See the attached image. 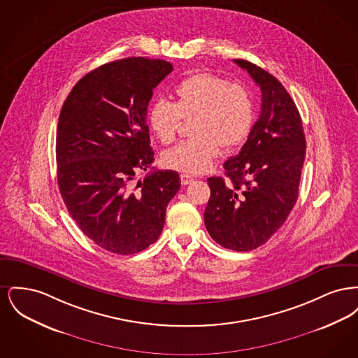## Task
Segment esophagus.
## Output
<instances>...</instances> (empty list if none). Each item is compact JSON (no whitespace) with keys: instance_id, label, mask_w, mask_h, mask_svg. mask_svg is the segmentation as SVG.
I'll return each mask as SVG.
<instances>
[{"instance_id":"1","label":"esophagus","mask_w":358,"mask_h":358,"mask_svg":"<svg viewBox=\"0 0 358 358\" xmlns=\"http://www.w3.org/2000/svg\"><path fill=\"white\" fill-rule=\"evenodd\" d=\"M180 178H181V184L185 187V185H187V184H190L192 181H193V177L192 176H189V174H181L180 176Z\"/></svg>"}]
</instances>
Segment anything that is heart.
Listing matches in <instances>:
<instances>
[{
    "instance_id": "1",
    "label": "heart",
    "mask_w": 358,
    "mask_h": 358,
    "mask_svg": "<svg viewBox=\"0 0 358 358\" xmlns=\"http://www.w3.org/2000/svg\"><path fill=\"white\" fill-rule=\"evenodd\" d=\"M174 95L176 102L158 99L148 113L149 126L164 145L176 139L182 118L193 117V136L164 154V164L169 169L204 173L220 146H238L252 129L254 102L250 91L240 83H229L210 72H197L176 85Z\"/></svg>"
}]
</instances>
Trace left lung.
<instances>
[{
    "instance_id": "1",
    "label": "left lung",
    "mask_w": 358,
    "mask_h": 358,
    "mask_svg": "<svg viewBox=\"0 0 358 358\" xmlns=\"http://www.w3.org/2000/svg\"><path fill=\"white\" fill-rule=\"evenodd\" d=\"M262 91L260 115L247 142L224 162L225 177H209L206 231L224 248L252 251L285 224L298 199L306 155L299 111L282 83L260 67L235 60Z\"/></svg>"
}]
</instances>
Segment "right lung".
<instances>
[{
    "label": "right lung",
    "instance_id": "obj_1",
    "mask_svg": "<svg viewBox=\"0 0 358 358\" xmlns=\"http://www.w3.org/2000/svg\"><path fill=\"white\" fill-rule=\"evenodd\" d=\"M169 62L127 57L83 76L62 107L56 133L57 184L69 215L87 238L118 255L159 238L166 206L181 187L178 173L154 171L146 124L153 90Z\"/></svg>",
    "mask_w": 358,
    "mask_h": 358
}]
</instances>
